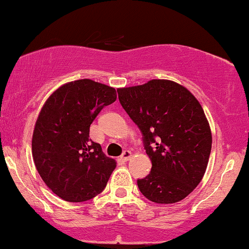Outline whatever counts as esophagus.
I'll return each mask as SVG.
<instances>
[{
  "label": "esophagus",
  "instance_id": "esophagus-1",
  "mask_svg": "<svg viewBox=\"0 0 249 249\" xmlns=\"http://www.w3.org/2000/svg\"><path fill=\"white\" fill-rule=\"evenodd\" d=\"M131 157H132V153H131L130 151H124L123 152V154L121 155V159L123 161H128L131 159Z\"/></svg>",
  "mask_w": 249,
  "mask_h": 249
}]
</instances>
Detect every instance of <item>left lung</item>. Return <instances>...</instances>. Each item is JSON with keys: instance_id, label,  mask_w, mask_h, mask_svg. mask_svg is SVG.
<instances>
[{"instance_id": "obj_1", "label": "left lung", "mask_w": 249, "mask_h": 249, "mask_svg": "<svg viewBox=\"0 0 249 249\" xmlns=\"http://www.w3.org/2000/svg\"><path fill=\"white\" fill-rule=\"evenodd\" d=\"M117 91L142 131L152 161L151 173L137 181L140 193L159 204L185 198L202 181L211 153L210 125L199 102L169 80H151Z\"/></svg>"}]
</instances>
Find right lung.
<instances>
[{
	"instance_id": "add662e5",
	"label": "right lung",
	"mask_w": 249,
	"mask_h": 249,
	"mask_svg": "<svg viewBox=\"0 0 249 249\" xmlns=\"http://www.w3.org/2000/svg\"><path fill=\"white\" fill-rule=\"evenodd\" d=\"M116 89L89 79L61 86L41 107L32 136V157L39 175L56 196L85 202L104 190L116 161L106 157L89 128Z\"/></svg>"
}]
</instances>
